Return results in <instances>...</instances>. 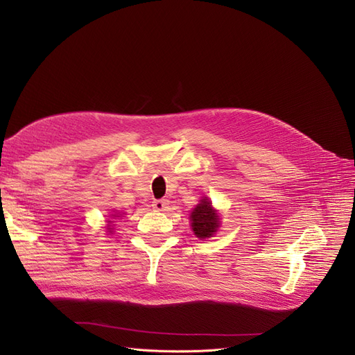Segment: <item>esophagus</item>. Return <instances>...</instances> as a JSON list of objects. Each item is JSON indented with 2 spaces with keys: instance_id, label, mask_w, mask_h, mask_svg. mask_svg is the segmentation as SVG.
I'll return each instance as SVG.
<instances>
[{
  "instance_id": "34e87169",
  "label": "esophagus",
  "mask_w": 355,
  "mask_h": 355,
  "mask_svg": "<svg viewBox=\"0 0 355 355\" xmlns=\"http://www.w3.org/2000/svg\"><path fill=\"white\" fill-rule=\"evenodd\" d=\"M168 204H171V202H168L167 199H156V200H153L151 207H153V209H156V211H166L168 208Z\"/></svg>"
}]
</instances>
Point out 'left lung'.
Segmentation results:
<instances>
[{"label":"left lung","instance_id":"8db88e82","mask_svg":"<svg viewBox=\"0 0 355 355\" xmlns=\"http://www.w3.org/2000/svg\"><path fill=\"white\" fill-rule=\"evenodd\" d=\"M192 230L198 239L212 237V234L219 227L218 214L214 211L208 199H202L200 204L192 211Z\"/></svg>","mask_w":355,"mask_h":355}]
</instances>
